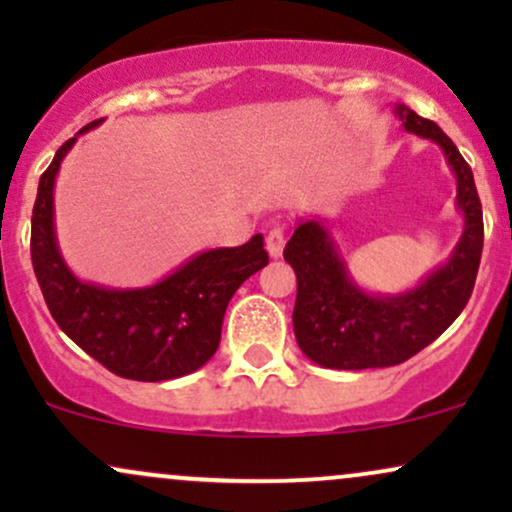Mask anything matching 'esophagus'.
I'll return each mask as SVG.
<instances>
[{
	"instance_id": "esophagus-1",
	"label": "esophagus",
	"mask_w": 512,
	"mask_h": 512,
	"mask_svg": "<svg viewBox=\"0 0 512 512\" xmlns=\"http://www.w3.org/2000/svg\"><path fill=\"white\" fill-rule=\"evenodd\" d=\"M284 245H286V226L276 223L272 231L267 233V252L272 257H281V252H284Z\"/></svg>"
}]
</instances>
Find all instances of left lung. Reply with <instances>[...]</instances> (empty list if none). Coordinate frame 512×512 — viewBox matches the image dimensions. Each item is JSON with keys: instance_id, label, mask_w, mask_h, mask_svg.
<instances>
[{"instance_id": "1", "label": "left lung", "mask_w": 512, "mask_h": 512, "mask_svg": "<svg viewBox=\"0 0 512 512\" xmlns=\"http://www.w3.org/2000/svg\"><path fill=\"white\" fill-rule=\"evenodd\" d=\"M395 115L407 132L436 142L448 158L464 216L462 238L450 260L416 289L370 296L354 284L327 228L315 219L298 223L284 248V260L298 281L293 332L303 354L322 368L363 370L404 363L448 330L477 281L484 219L472 168L436 122L402 103L395 105Z\"/></svg>"}]
</instances>
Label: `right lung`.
Returning <instances> with one entry per match:
<instances>
[{"label": "right lung", "instance_id": "1", "mask_svg": "<svg viewBox=\"0 0 512 512\" xmlns=\"http://www.w3.org/2000/svg\"><path fill=\"white\" fill-rule=\"evenodd\" d=\"M103 120L91 122L79 134ZM69 139L40 175L31 219V260L60 330L110 373L142 383L195 373L221 342L223 313L238 286L267 267L260 233L240 248H216L192 257L173 274L146 289H103L86 284L64 264L52 223V190Z\"/></svg>", "mask_w": 512, "mask_h": 512}]
</instances>
